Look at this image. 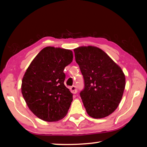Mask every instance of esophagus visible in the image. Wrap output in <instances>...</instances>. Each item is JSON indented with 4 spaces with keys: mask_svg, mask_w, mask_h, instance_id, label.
Instances as JSON below:
<instances>
[{
    "mask_svg": "<svg viewBox=\"0 0 147 147\" xmlns=\"http://www.w3.org/2000/svg\"><path fill=\"white\" fill-rule=\"evenodd\" d=\"M70 90L71 91V93H73L74 94H76L77 92H78V90H77L76 87L75 86H73L70 88Z\"/></svg>",
    "mask_w": 147,
    "mask_h": 147,
    "instance_id": "34e87169",
    "label": "esophagus"
}]
</instances>
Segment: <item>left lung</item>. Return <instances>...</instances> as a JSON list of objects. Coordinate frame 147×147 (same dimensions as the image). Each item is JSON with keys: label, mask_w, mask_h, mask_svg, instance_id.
Segmentation results:
<instances>
[{"label": "left lung", "mask_w": 147, "mask_h": 147, "mask_svg": "<svg viewBox=\"0 0 147 147\" xmlns=\"http://www.w3.org/2000/svg\"><path fill=\"white\" fill-rule=\"evenodd\" d=\"M84 80L80 93L87 113L101 119L112 113L123 97L126 80L120 67L97 47H80L74 49Z\"/></svg>", "instance_id": "1"}]
</instances>
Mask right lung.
<instances>
[{
  "label": "right lung",
  "instance_id": "add662e5",
  "mask_svg": "<svg viewBox=\"0 0 147 147\" xmlns=\"http://www.w3.org/2000/svg\"><path fill=\"white\" fill-rule=\"evenodd\" d=\"M73 58L71 50L47 47L26 69L22 94L29 109L41 120L58 121L67 113L73 94L64 85L63 70Z\"/></svg>",
  "mask_w": 147,
  "mask_h": 147
}]
</instances>
